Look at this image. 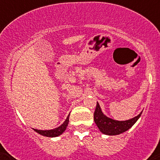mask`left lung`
Wrapping results in <instances>:
<instances>
[{"instance_id":"obj_1","label":"left lung","mask_w":160,"mask_h":160,"mask_svg":"<svg viewBox=\"0 0 160 160\" xmlns=\"http://www.w3.org/2000/svg\"><path fill=\"white\" fill-rule=\"evenodd\" d=\"M141 114L142 112L137 116L127 120H115L106 116L102 112V109L97 102L95 111L94 113V120L102 134L107 135H117L130 129L139 119Z\"/></svg>"}]
</instances>
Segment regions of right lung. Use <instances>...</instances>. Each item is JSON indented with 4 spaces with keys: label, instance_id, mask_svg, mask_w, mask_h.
<instances>
[{
    "label": "right lung",
    "instance_id": "1",
    "mask_svg": "<svg viewBox=\"0 0 160 160\" xmlns=\"http://www.w3.org/2000/svg\"><path fill=\"white\" fill-rule=\"evenodd\" d=\"M69 117H70V114L68 115L66 119L64 121V123H63L61 125H60L59 127H57V128H55V129H48V130H41V129H33L36 132H37L38 134H41V135H43V136L51 137V138L60 136V134H62L65 131V129H66V128H67L68 124H69Z\"/></svg>",
    "mask_w": 160,
    "mask_h": 160
}]
</instances>
